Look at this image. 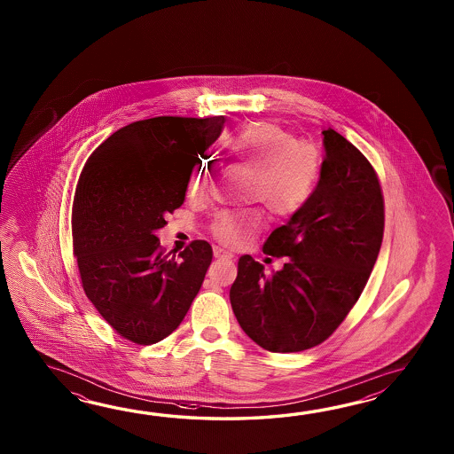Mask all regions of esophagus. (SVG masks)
Instances as JSON below:
<instances>
[{"label":"esophagus","instance_id":"obj_1","mask_svg":"<svg viewBox=\"0 0 454 454\" xmlns=\"http://www.w3.org/2000/svg\"><path fill=\"white\" fill-rule=\"evenodd\" d=\"M214 258L215 260H223V261H231L233 260V254L229 253V251L223 250V248H214Z\"/></svg>","mask_w":454,"mask_h":454}]
</instances>
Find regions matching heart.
Instances as JSON below:
<instances>
[{"label": "heart", "mask_w": 454, "mask_h": 454, "mask_svg": "<svg viewBox=\"0 0 454 454\" xmlns=\"http://www.w3.org/2000/svg\"><path fill=\"white\" fill-rule=\"evenodd\" d=\"M233 164L251 174L248 200L262 203L274 217L299 213L315 193L323 159L309 139H297L287 128L260 121L245 128L227 145ZM207 165H196L188 178V192L200 193L209 182ZM264 223L260 209L223 211L213 219L209 231L225 247H247Z\"/></svg>", "instance_id": "heart-1"}]
</instances>
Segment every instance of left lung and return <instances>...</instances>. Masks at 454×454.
Masks as SVG:
<instances>
[{
	"label": "left lung",
	"mask_w": 454,
	"mask_h": 454,
	"mask_svg": "<svg viewBox=\"0 0 454 454\" xmlns=\"http://www.w3.org/2000/svg\"><path fill=\"white\" fill-rule=\"evenodd\" d=\"M309 203L262 250L289 258L276 274L243 254L231 303L241 329L270 352L315 348L339 328L367 286L385 231V200L373 165L334 129Z\"/></svg>",
	"instance_id": "1"
}]
</instances>
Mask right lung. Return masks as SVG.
Wrapping results in <instances>:
<instances>
[{
	"instance_id": "add662e5",
	"label": "right lung",
	"mask_w": 454,
	"mask_h": 454,
	"mask_svg": "<svg viewBox=\"0 0 454 454\" xmlns=\"http://www.w3.org/2000/svg\"><path fill=\"white\" fill-rule=\"evenodd\" d=\"M223 123V115L139 120L106 137L79 175L71 231L81 286L116 334L137 346L180 326L213 261L206 240L170 256L155 231L184 204L198 155Z\"/></svg>"
}]
</instances>
